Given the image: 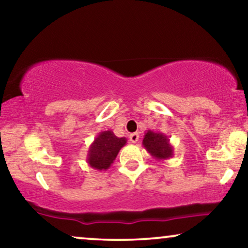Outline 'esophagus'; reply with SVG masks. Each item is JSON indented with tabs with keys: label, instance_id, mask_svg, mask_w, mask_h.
Wrapping results in <instances>:
<instances>
[{
	"label": "esophagus",
	"instance_id": "esophagus-1",
	"mask_svg": "<svg viewBox=\"0 0 248 248\" xmlns=\"http://www.w3.org/2000/svg\"><path fill=\"white\" fill-rule=\"evenodd\" d=\"M130 141L132 143H137L139 141V133H132L130 134Z\"/></svg>",
	"mask_w": 248,
	"mask_h": 248
}]
</instances>
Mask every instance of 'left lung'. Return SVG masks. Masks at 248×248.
<instances>
[{
    "label": "left lung",
    "instance_id": "1",
    "mask_svg": "<svg viewBox=\"0 0 248 248\" xmlns=\"http://www.w3.org/2000/svg\"><path fill=\"white\" fill-rule=\"evenodd\" d=\"M142 144L145 150L157 160H167L174 155V148L169 142L168 137L161 132L147 131Z\"/></svg>",
    "mask_w": 248,
    "mask_h": 248
}]
</instances>
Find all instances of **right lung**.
<instances>
[{"label":"right lung","mask_w":248,"mask_h":248,"mask_svg":"<svg viewBox=\"0 0 248 248\" xmlns=\"http://www.w3.org/2000/svg\"><path fill=\"white\" fill-rule=\"evenodd\" d=\"M126 138H117L113 131H103L90 144L87 162L97 170H106L116 159L118 152L126 144Z\"/></svg>","instance_id":"right-lung-1"}]
</instances>
